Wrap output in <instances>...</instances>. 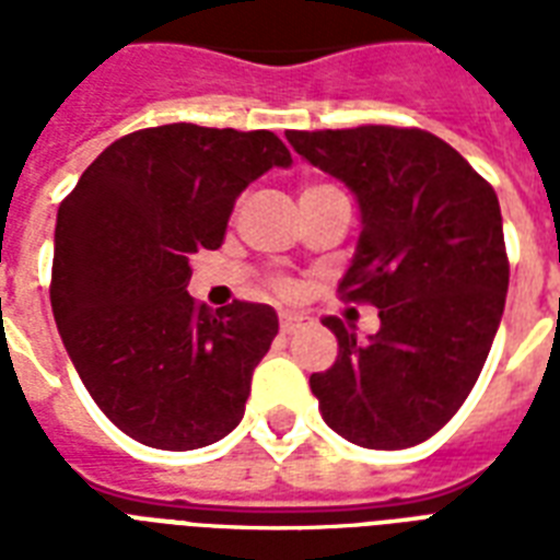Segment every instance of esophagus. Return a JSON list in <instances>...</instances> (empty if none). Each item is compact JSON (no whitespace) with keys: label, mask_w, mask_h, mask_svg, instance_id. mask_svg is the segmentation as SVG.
Returning <instances> with one entry per match:
<instances>
[{"label":"esophagus","mask_w":560,"mask_h":560,"mask_svg":"<svg viewBox=\"0 0 560 560\" xmlns=\"http://www.w3.org/2000/svg\"><path fill=\"white\" fill-rule=\"evenodd\" d=\"M307 316L302 314H279V328L281 334H296L299 328H305Z\"/></svg>","instance_id":"34e87169"}]
</instances>
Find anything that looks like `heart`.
Returning a JSON list of instances; mask_svg holds the SVG:
<instances>
[{
	"label": "heart",
	"mask_w": 560,
	"mask_h": 560,
	"mask_svg": "<svg viewBox=\"0 0 560 560\" xmlns=\"http://www.w3.org/2000/svg\"><path fill=\"white\" fill-rule=\"evenodd\" d=\"M323 188H334V186H325V183H311V186L302 188V194H311V191H323ZM272 288L279 290V293H290V281L288 279H276Z\"/></svg>",
	"instance_id": "obj_1"
}]
</instances>
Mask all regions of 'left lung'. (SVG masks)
Returning <instances> with one entry per match:
<instances>
[{"instance_id": "obj_1", "label": "left lung", "mask_w": 560, "mask_h": 560, "mask_svg": "<svg viewBox=\"0 0 560 560\" xmlns=\"http://www.w3.org/2000/svg\"><path fill=\"white\" fill-rule=\"evenodd\" d=\"M284 136L358 197L363 229L340 293L381 316L369 342L323 319L340 342L334 366L311 374L325 424L372 451L427 442L465 404L503 319L509 258L494 188L418 127Z\"/></svg>"}]
</instances>
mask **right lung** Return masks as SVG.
<instances>
[{
	"label": "right lung",
	"mask_w": 560,
	"mask_h": 560,
	"mask_svg": "<svg viewBox=\"0 0 560 560\" xmlns=\"http://www.w3.org/2000/svg\"><path fill=\"white\" fill-rule=\"evenodd\" d=\"M290 162L270 130L148 127L109 144L60 202L57 331L92 400L136 442L197 451L244 418L279 316L237 299L197 305L188 261L223 244L253 179Z\"/></svg>",
	"instance_id": "add662e5"
}]
</instances>
